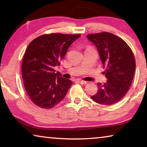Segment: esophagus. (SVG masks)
<instances>
[{
  "label": "esophagus",
  "mask_w": 147,
  "mask_h": 147,
  "mask_svg": "<svg viewBox=\"0 0 147 147\" xmlns=\"http://www.w3.org/2000/svg\"><path fill=\"white\" fill-rule=\"evenodd\" d=\"M77 82H78V83H80V84H88V82H86V81H84V80H77Z\"/></svg>",
  "instance_id": "esophagus-1"
}]
</instances>
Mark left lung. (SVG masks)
Masks as SVG:
<instances>
[{
    "label": "left lung",
    "instance_id": "8db88e82",
    "mask_svg": "<svg viewBox=\"0 0 147 147\" xmlns=\"http://www.w3.org/2000/svg\"><path fill=\"white\" fill-rule=\"evenodd\" d=\"M87 38L97 49L106 70L108 80L98 83V91L91 98L103 105H111L123 98L127 93L136 70L134 55L123 39L109 32L88 34Z\"/></svg>",
    "mask_w": 147,
    "mask_h": 147
}]
</instances>
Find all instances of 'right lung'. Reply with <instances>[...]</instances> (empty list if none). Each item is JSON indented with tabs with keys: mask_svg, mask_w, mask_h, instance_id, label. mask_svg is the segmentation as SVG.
I'll return each mask as SVG.
<instances>
[{
	"mask_svg": "<svg viewBox=\"0 0 147 147\" xmlns=\"http://www.w3.org/2000/svg\"><path fill=\"white\" fill-rule=\"evenodd\" d=\"M80 34H44L28 45L22 63L24 88L34 104L51 109L65 96L73 82L54 67L60 65L69 46Z\"/></svg>",
	"mask_w": 147,
	"mask_h": 147,
	"instance_id": "obj_1",
	"label": "right lung"
}]
</instances>
